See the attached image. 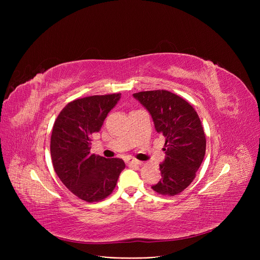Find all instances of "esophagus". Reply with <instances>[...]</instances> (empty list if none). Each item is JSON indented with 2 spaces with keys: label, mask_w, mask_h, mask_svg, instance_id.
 I'll return each instance as SVG.
<instances>
[{
  "label": "esophagus",
  "mask_w": 260,
  "mask_h": 260,
  "mask_svg": "<svg viewBox=\"0 0 260 260\" xmlns=\"http://www.w3.org/2000/svg\"><path fill=\"white\" fill-rule=\"evenodd\" d=\"M126 163H127V165H131V166H141L142 165L141 161L135 159V158H128L126 160Z\"/></svg>",
  "instance_id": "34e87169"
}]
</instances>
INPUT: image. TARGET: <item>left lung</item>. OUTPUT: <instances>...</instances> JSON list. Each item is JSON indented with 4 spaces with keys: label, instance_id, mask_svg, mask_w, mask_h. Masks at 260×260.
Returning a JSON list of instances; mask_svg holds the SVG:
<instances>
[{
    "label": "left lung",
    "instance_id": "8db88e82",
    "mask_svg": "<svg viewBox=\"0 0 260 260\" xmlns=\"http://www.w3.org/2000/svg\"><path fill=\"white\" fill-rule=\"evenodd\" d=\"M133 95L151 114L157 133L166 137L162 178L152 188L160 195H178L195 179L206 155V135L198 114L187 101L168 90Z\"/></svg>",
    "mask_w": 260,
    "mask_h": 260
}]
</instances>
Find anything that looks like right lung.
<instances>
[{
  "instance_id": "obj_1",
  "label": "right lung",
  "mask_w": 260,
  "mask_h": 260,
  "mask_svg": "<svg viewBox=\"0 0 260 260\" xmlns=\"http://www.w3.org/2000/svg\"><path fill=\"white\" fill-rule=\"evenodd\" d=\"M121 93L90 95L68 103L57 117L50 138L54 172L78 198L97 202L112 194L125 163L90 154L91 138L98 133Z\"/></svg>"
}]
</instances>
